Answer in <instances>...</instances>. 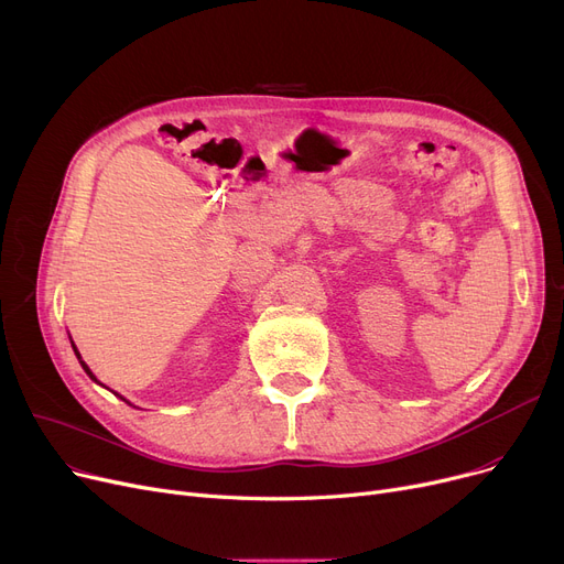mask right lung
I'll return each mask as SVG.
<instances>
[{"instance_id": "1", "label": "right lung", "mask_w": 564, "mask_h": 564, "mask_svg": "<svg viewBox=\"0 0 564 564\" xmlns=\"http://www.w3.org/2000/svg\"><path fill=\"white\" fill-rule=\"evenodd\" d=\"M73 348H75V346H73ZM75 352H77V348H75ZM77 357H79V352H77ZM79 361H82V357H79ZM82 367H84V371H86V373H88V376H90V378H93V380H95V376H93V373H90V369H88V367H86V364H84V361H82ZM122 401H124V399H122Z\"/></svg>"}]
</instances>
